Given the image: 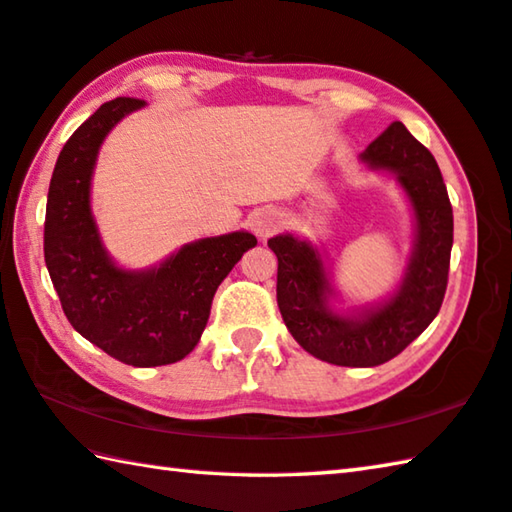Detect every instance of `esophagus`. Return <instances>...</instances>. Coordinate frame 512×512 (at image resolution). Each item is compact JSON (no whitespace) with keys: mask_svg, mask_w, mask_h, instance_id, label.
<instances>
[{"mask_svg":"<svg viewBox=\"0 0 512 512\" xmlns=\"http://www.w3.org/2000/svg\"><path fill=\"white\" fill-rule=\"evenodd\" d=\"M277 226H279V215L275 213V210H270V208L257 210V213L250 217V228H253L255 235H259V237L273 235Z\"/></svg>","mask_w":512,"mask_h":512,"instance_id":"esophagus-1","label":"esophagus"}]
</instances>
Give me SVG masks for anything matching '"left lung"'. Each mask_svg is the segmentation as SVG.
<instances>
[{
  "instance_id": "1",
  "label": "left lung",
  "mask_w": 512,
  "mask_h": 512,
  "mask_svg": "<svg viewBox=\"0 0 512 512\" xmlns=\"http://www.w3.org/2000/svg\"><path fill=\"white\" fill-rule=\"evenodd\" d=\"M362 159L370 168L393 170L415 210V253L395 297L357 317L335 315L317 250L293 235L268 239L277 255V306L290 335L322 362L355 368L390 362L433 322L446 295L453 248V206L444 177L430 150L402 122L390 124Z\"/></svg>"
}]
</instances>
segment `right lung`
<instances>
[{"label":"right lung","instance_id":"add662e5","mask_svg":"<svg viewBox=\"0 0 512 512\" xmlns=\"http://www.w3.org/2000/svg\"><path fill=\"white\" fill-rule=\"evenodd\" d=\"M144 104L117 97L70 135L50 177L44 222L46 268L70 326L137 368L175 364L197 346L217 286L257 244L250 233L199 239L142 273L110 262L90 215V177L108 130Z\"/></svg>","mask_w":512,"mask_h":512}]
</instances>
